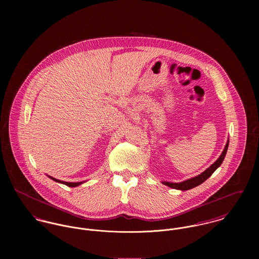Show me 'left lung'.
Returning a JSON list of instances; mask_svg holds the SVG:
<instances>
[{
    "mask_svg": "<svg viewBox=\"0 0 259 259\" xmlns=\"http://www.w3.org/2000/svg\"><path fill=\"white\" fill-rule=\"evenodd\" d=\"M228 144H229V141H227L226 146L223 149L221 156L218 158V160L214 163H212L206 170H204L199 176H197L195 178H192V179H189V180L185 181L183 183H180V184H172V183H167V182H164L162 184L164 185H167L169 187H172L175 189H181V190H188V189H191V188H193L197 185H201L218 169V167L221 166V164H222V161L225 157V154H226V151H227V148H228Z\"/></svg>",
    "mask_w": 259,
    "mask_h": 259,
    "instance_id": "8db88e82",
    "label": "left lung"
}]
</instances>
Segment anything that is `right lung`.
<instances>
[{"mask_svg":"<svg viewBox=\"0 0 259 259\" xmlns=\"http://www.w3.org/2000/svg\"><path fill=\"white\" fill-rule=\"evenodd\" d=\"M51 178V177H50ZM52 180H54L55 182H58V183H61V184H64V185H68V186H70V187H75V186H77V185H81L82 183H67V182H62V181H59V180H56V179H54V178H51Z\"/></svg>","mask_w":259,"mask_h":259,"instance_id":"add662e5","label":"right lung"}]
</instances>
